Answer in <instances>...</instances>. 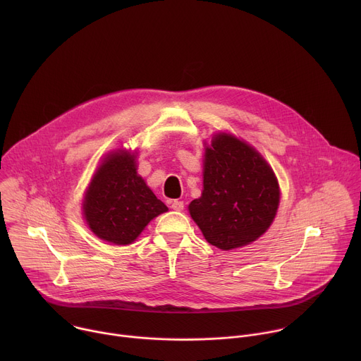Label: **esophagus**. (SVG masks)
Listing matches in <instances>:
<instances>
[{
    "label": "esophagus",
    "mask_w": 361,
    "mask_h": 361,
    "mask_svg": "<svg viewBox=\"0 0 361 361\" xmlns=\"http://www.w3.org/2000/svg\"><path fill=\"white\" fill-rule=\"evenodd\" d=\"M170 207H171L174 212H183V210H184V202L180 201V200H174V201H171Z\"/></svg>",
    "instance_id": "esophagus-1"
}]
</instances>
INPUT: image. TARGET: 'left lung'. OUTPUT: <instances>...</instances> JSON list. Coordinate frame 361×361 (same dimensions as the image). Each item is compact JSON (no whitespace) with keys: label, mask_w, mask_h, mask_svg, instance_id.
<instances>
[{"label":"left lung","mask_w":361,"mask_h":361,"mask_svg":"<svg viewBox=\"0 0 361 361\" xmlns=\"http://www.w3.org/2000/svg\"><path fill=\"white\" fill-rule=\"evenodd\" d=\"M204 190L188 205L210 244L231 250L259 238L279 209L277 178L248 144L219 134L205 148Z\"/></svg>","instance_id":"obj_1"}]
</instances>
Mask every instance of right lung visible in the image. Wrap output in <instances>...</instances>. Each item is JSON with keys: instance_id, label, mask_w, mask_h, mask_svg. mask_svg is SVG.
Here are the masks:
<instances>
[{"instance_id": "obj_1", "label": "right lung", "mask_w": 361, "mask_h": 361, "mask_svg": "<svg viewBox=\"0 0 361 361\" xmlns=\"http://www.w3.org/2000/svg\"><path fill=\"white\" fill-rule=\"evenodd\" d=\"M135 170L134 154L114 152L97 170L85 194L87 224L109 243H133L154 217L169 210Z\"/></svg>"}]
</instances>
